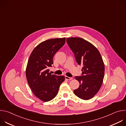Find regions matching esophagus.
Returning a JSON list of instances; mask_svg holds the SVG:
<instances>
[{"instance_id": "1", "label": "esophagus", "mask_w": 126, "mask_h": 126, "mask_svg": "<svg viewBox=\"0 0 126 126\" xmlns=\"http://www.w3.org/2000/svg\"><path fill=\"white\" fill-rule=\"evenodd\" d=\"M65 79H66V80H69V81H70V80H72V79H73V78L69 77H68V76H65Z\"/></svg>"}]
</instances>
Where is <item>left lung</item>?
<instances>
[{
  "mask_svg": "<svg viewBox=\"0 0 126 126\" xmlns=\"http://www.w3.org/2000/svg\"><path fill=\"white\" fill-rule=\"evenodd\" d=\"M66 42L74 53L78 64L82 66V76L75 77L80 86L74 93L81 99H91L103 83L105 65L102 56L95 46L82 38H67Z\"/></svg>",
  "mask_w": 126,
  "mask_h": 126,
  "instance_id": "8db88e82",
  "label": "left lung"
}]
</instances>
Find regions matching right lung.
Instances as JSON below:
<instances>
[{
  "label": "right lung",
  "instance_id": "right-lung-1",
  "mask_svg": "<svg viewBox=\"0 0 126 126\" xmlns=\"http://www.w3.org/2000/svg\"><path fill=\"white\" fill-rule=\"evenodd\" d=\"M66 38L50 39L33 50L28 59L26 76L34 95L43 102H48L57 95L60 85L65 80L64 76L49 72L55 53L64 45Z\"/></svg>",
  "mask_w": 126,
  "mask_h": 126
}]
</instances>
